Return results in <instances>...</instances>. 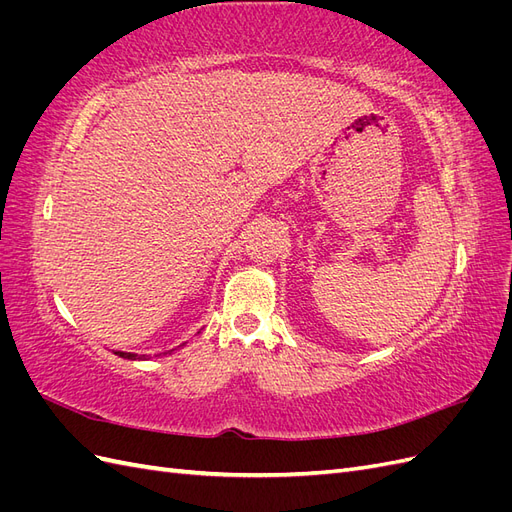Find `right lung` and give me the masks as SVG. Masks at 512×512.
<instances>
[{"label": "right lung", "instance_id": "add662e5", "mask_svg": "<svg viewBox=\"0 0 512 512\" xmlns=\"http://www.w3.org/2000/svg\"><path fill=\"white\" fill-rule=\"evenodd\" d=\"M115 354L123 356V359H132V361H136V359H141V356H138V354H132V352H115Z\"/></svg>", "mask_w": 512, "mask_h": 512}]
</instances>
